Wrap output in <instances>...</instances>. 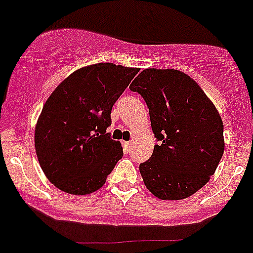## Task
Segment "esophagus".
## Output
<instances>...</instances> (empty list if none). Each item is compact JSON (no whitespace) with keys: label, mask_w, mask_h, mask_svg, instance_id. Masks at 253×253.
<instances>
[{"label":"esophagus","mask_w":253,"mask_h":253,"mask_svg":"<svg viewBox=\"0 0 253 253\" xmlns=\"http://www.w3.org/2000/svg\"><path fill=\"white\" fill-rule=\"evenodd\" d=\"M122 145H124V150L126 151V152H128L129 147H131V142H128V141H127V142H124Z\"/></svg>","instance_id":"esophagus-1"}]
</instances>
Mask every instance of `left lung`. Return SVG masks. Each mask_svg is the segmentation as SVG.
<instances>
[{
  "instance_id": "left-lung-1",
  "label": "left lung",
  "mask_w": 253,
  "mask_h": 253,
  "mask_svg": "<svg viewBox=\"0 0 253 253\" xmlns=\"http://www.w3.org/2000/svg\"><path fill=\"white\" fill-rule=\"evenodd\" d=\"M143 97L155 137L140 165L147 190L160 200H183L201 190L225 151L223 122L204 89L178 70L146 68L129 86Z\"/></svg>"
}]
</instances>
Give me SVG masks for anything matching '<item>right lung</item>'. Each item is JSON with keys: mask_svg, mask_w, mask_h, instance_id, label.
I'll use <instances>...</instances> for the list:
<instances>
[{"mask_svg": "<svg viewBox=\"0 0 253 253\" xmlns=\"http://www.w3.org/2000/svg\"><path fill=\"white\" fill-rule=\"evenodd\" d=\"M138 68L94 63L72 72L49 94L35 127V148L49 182L71 195L100 190L124 151L106 128L111 110Z\"/></svg>", "mask_w": 253, "mask_h": 253, "instance_id": "right-lung-1", "label": "right lung"}]
</instances>
